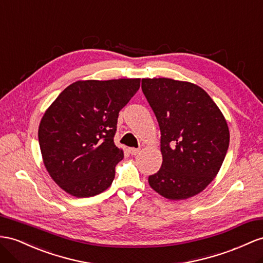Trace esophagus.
Returning <instances> with one entry per match:
<instances>
[{"label": "esophagus", "mask_w": 263, "mask_h": 263, "mask_svg": "<svg viewBox=\"0 0 263 263\" xmlns=\"http://www.w3.org/2000/svg\"><path fill=\"white\" fill-rule=\"evenodd\" d=\"M129 152L132 154V156H137V154L140 153V149H134V147H132V149L129 150Z\"/></svg>", "instance_id": "1"}]
</instances>
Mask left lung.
Returning <instances> with one entry per match:
<instances>
[{
    "label": "left lung",
    "instance_id": "left-lung-1",
    "mask_svg": "<svg viewBox=\"0 0 263 263\" xmlns=\"http://www.w3.org/2000/svg\"><path fill=\"white\" fill-rule=\"evenodd\" d=\"M142 91L161 131L162 165L149 177L169 200H185L217 177L230 142L227 120L197 84L167 78L142 79Z\"/></svg>",
    "mask_w": 263,
    "mask_h": 263
}]
</instances>
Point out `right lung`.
I'll return each instance as SVG.
<instances>
[{"label":"right lung","instance_id":"obj_1","mask_svg":"<svg viewBox=\"0 0 263 263\" xmlns=\"http://www.w3.org/2000/svg\"><path fill=\"white\" fill-rule=\"evenodd\" d=\"M140 79L80 80L46 109L39 143L46 171L76 198L105 191L123 150L114 144L119 112L140 87Z\"/></svg>","mask_w":263,"mask_h":263}]
</instances>
